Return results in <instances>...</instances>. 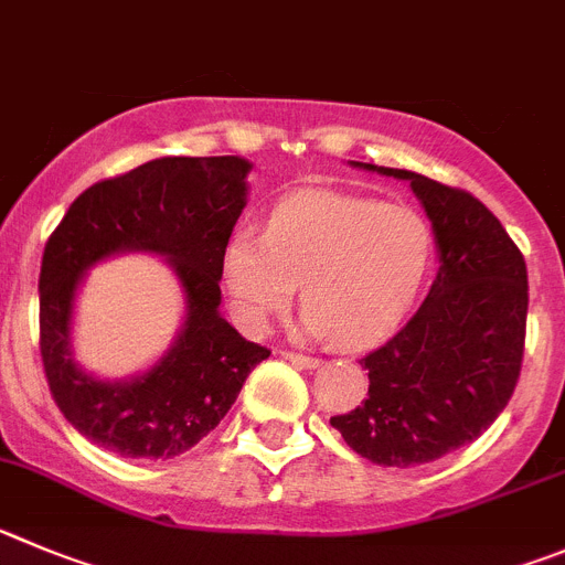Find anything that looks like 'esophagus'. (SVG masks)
<instances>
[{"mask_svg":"<svg viewBox=\"0 0 565 565\" xmlns=\"http://www.w3.org/2000/svg\"><path fill=\"white\" fill-rule=\"evenodd\" d=\"M281 356H284V360L295 362V365H300V367H309V371H312V367H320V360H318V356L295 354V351H281Z\"/></svg>","mask_w":565,"mask_h":565,"instance_id":"34e87169","label":"esophagus"}]
</instances>
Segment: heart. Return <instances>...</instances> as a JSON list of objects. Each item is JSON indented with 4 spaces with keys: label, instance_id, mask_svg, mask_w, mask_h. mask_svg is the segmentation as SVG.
Returning a JSON list of instances; mask_svg holds the SVG:
<instances>
[{
    "label": "heart",
    "instance_id": "1",
    "mask_svg": "<svg viewBox=\"0 0 565 565\" xmlns=\"http://www.w3.org/2000/svg\"><path fill=\"white\" fill-rule=\"evenodd\" d=\"M431 231L418 211L371 198L303 189L273 209L265 234L234 231L223 284L242 329L265 331L300 284V329L340 345L387 337L431 267Z\"/></svg>",
    "mask_w": 565,
    "mask_h": 565
}]
</instances>
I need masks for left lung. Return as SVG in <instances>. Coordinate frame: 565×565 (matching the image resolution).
I'll return each instance as SVG.
<instances>
[{
  "mask_svg": "<svg viewBox=\"0 0 565 565\" xmlns=\"http://www.w3.org/2000/svg\"><path fill=\"white\" fill-rule=\"evenodd\" d=\"M354 163L409 181L440 270L409 323L360 362L371 379L362 407L331 426L376 466H424L477 440L508 407L524 360L526 265L493 211L466 189Z\"/></svg>",
  "mask_w": 565,
  "mask_h": 565,
  "instance_id": "obj_1",
  "label": "left lung"
}]
</instances>
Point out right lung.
I'll return each instance as SVG.
<instances>
[{
	"label": "right lung",
	"mask_w": 565,
	"mask_h": 565,
	"mask_svg": "<svg viewBox=\"0 0 565 565\" xmlns=\"http://www.w3.org/2000/svg\"><path fill=\"white\" fill-rule=\"evenodd\" d=\"M239 156L147 161L88 186L44 247L39 276L41 360L63 418L134 460H170L203 440L270 356L220 315L223 253L247 203ZM116 252H156L177 270L188 318L177 342L130 380H97L71 356L74 295L88 266Z\"/></svg>",
	"instance_id": "1"
}]
</instances>
